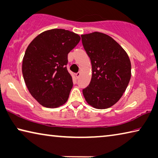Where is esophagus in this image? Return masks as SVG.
Instances as JSON below:
<instances>
[{"label": "esophagus", "instance_id": "esophagus-1", "mask_svg": "<svg viewBox=\"0 0 158 158\" xmlns=\"http://www.w3.org/2000/svg\"><path fill=\"white\" fill-rule=\"evenodd\" d=\"M80 75H81V72H77V73H76L77 78H79V77H80Z\"/></svg>", "mask_w": 158, "mask_h": 158}]
</instances>
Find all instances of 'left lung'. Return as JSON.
<instances>
[{"label":"left lung","instance_id":"left-lung-1","mask_svg":"<svg viewBox=\"0 0 158 158\" xmlns=\"http://www.w3.org/2000/svg\"><path fill=\"white\" fill-rule=\"evenodd\" d=\"M84 48L91 59L92 78L83 89L86 101L97 109L114 105L131 79V62L120 45L108 35L94 32L81 35Z\"/></svg>","mask_w":158,"mask_h":158}]
</instances>
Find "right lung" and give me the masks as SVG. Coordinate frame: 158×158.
Returning a JSON list of instances; mask_svg holds the SVG:
<instances>
[{"label": "right lung", "instance_id": "1", "mask_svg": "<svg viewBox=\"0 0 158 158\" xmlns=\"http://www.w3.org/2000/svg\"><path fill=\"white\" fill-rule=\"evenodd\" d=\"M80 39L74 32L54 29L39 34L27 47L22 74L30 94L43 106L54 108L68 100L73 81L67 55Z\"/></svg>", "mask_w": 158, "mask_h": 158}]
</instances>
